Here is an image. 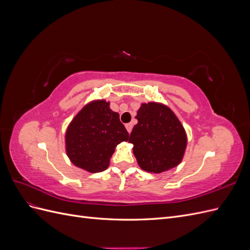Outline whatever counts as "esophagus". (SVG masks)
<instances>
[{"instance_id": "obj_1", "label": "esophagus", "mask_w": 250, "mask_h": 250, "mask_svg": "<svg viewBox=\"0 0 250 250\" xmlns=\"http://www.w3.org/2000/svg\"><path fill=\"white\" fill-rule=\"evenodd\" d=\"M125 127H126V129H127L128 133H130V132H131V130H132V124H131V123H129V124H126V125H125Z\"/></svg>"}]
</instances>
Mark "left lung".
<instances>
[{"instance_id":"8db88e82","label":"left lung","mask_w":250,"mask_h":250,"mask_svg":"<svg viewBox=\"0 0 250 250\" xmlns=\"http://www.w3.org/2000/svg\"><path fill=\"white\" fill-rule=\"evenodd\" d=\"M138 124L130 133L133 154L140 167L162 173L178 166L187 148V133L168 106L156 102L143 103L135 117Z\"/></svg>"}]
</instances>
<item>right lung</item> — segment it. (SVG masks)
Returning <instances> with one entry per match:
<instances>
[{
    "label": "right lung",
    "mask_w": 250,
    "mask_h": 250,
    "mask_svg": "<svg viewBox=\"0 0 250 250\" xmlns=\"http://www.w3.org/2000/svg\"><path fill=\"white\" fill-rule=\"evenodd\" d=\"M126 128L109 102L95 100L86 104L67 126L65 151L76 167L90 173L106 170L118 144L128 141Z\"/></svg>",
    "instance_id": "1"
}]
</instances>
